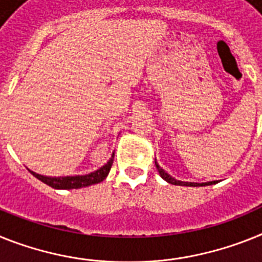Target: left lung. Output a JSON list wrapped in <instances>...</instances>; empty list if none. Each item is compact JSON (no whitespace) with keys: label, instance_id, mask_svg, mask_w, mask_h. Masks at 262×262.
<instances>
[{"label":"left lung","instance_id":"8db88e82","mask_svg":"<svg viewBox=\"0 0 262 262\" xmlns=\"http://www.w3.org/2000/svg\"><path fill=\"white\" fill-rule=\"evenodd\" d=\"M155 164H156V168H157L158 173L161 176L162 179L165 180L166 182L169 184H172V185H181V186H206V185H213V184H217L219 181H209V182H202V184H197V182H184V181H179V180L173 179L172 176L168 174V173L165 172L164 169L157 164V161L155 160Z\"/></svg>","mask_w":262,"mask_h":262}]
</instances>
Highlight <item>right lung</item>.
<instances>
[{"instance_id": "obj_1", "label": "right lung", "mask_w": 262, "mask_h": 262, "mask_svg": "<svg viewBox=\"0 0 262 262\" xmlns=\"http://www.w3.org/2000/svg\"><path fill=\"white\" fill-rule=\"evenodd\" d=\"M114 153L112 157L109 158V161L105 165H102L101 168H98L94 172H90L88 174L83 176H65V177H49V176H42L38 173H34L30 170L36 179L39 181H42L46 185L52 186L54 189H78L83 188V186L93 185V184H98V182L104 181L106 179V176L109 174L112 165H113Z\"/></svg>"}]
</instances>
